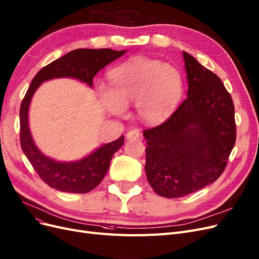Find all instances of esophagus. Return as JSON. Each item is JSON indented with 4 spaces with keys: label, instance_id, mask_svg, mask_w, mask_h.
Listing matches in <instances>:
<instances>
[{
    "label": "esophagus",
    "instance_id": "34e87169",
    "mask_svg": "<svg viewBox=\"0 0 259 259\" xmlns=\"http://www.w3.org/2000/svg\"><path fill=\"white\" fill-rule=\"evenodd\" d=\"M140 138H141V132L139 130H130L127 133L128 140H140Z\"/></svg>",
    "mask_w": 259,
    "mask_h": 259
}]
</instances>
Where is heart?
Returning <instances> with one entry per match:
<instances>
[{
  "label": "heart",
  "instance_id": "obj_1",
  "mask_svg": "<svg viewBox=\"0 0 259 259\" xmlns=\"http://www.w3.org/2000/svg\"><path fill=\"white\" fill-rule=\"evenodd\" d=\"M111 90L100 86V100L114 115H121L136 101L138 116L156 122L173 111L183 93V76L174 66L158 60H130L115 67L109 74Z\"/></svg>",
  "mask_w": 259,
  "mask_h": 259
}]
</instances>
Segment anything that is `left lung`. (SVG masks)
<instances>
[{
    "label": "left lung",
    "instance_id": "8db88e82",
    "mask_svg": "<svg viewBox=\"0 0 259 259\" xmlns=\"http://www.w3.org/2000/svg\"><path fill=\"white\" fill-rule=\"evenodd\" d=\"M187 98L162 123L143 131L145 171L160 196L177 198L214 183L236 142L235 107L221 79L184 52Z\"/></svg>",
    "mask_w": 259,
    "mask_h": 259
}]
</instances>
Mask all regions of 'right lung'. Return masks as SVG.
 Wrapping results in <instances>:
<instances>
[{
    "label": "right lung",
    "mask_w": 259,
    "mask_h": 259,
    "mask_svg": "<svg viewBox=\"0 0 259 259\" xmlns=\"http://www.w3.org/2000/svg\"><path fill=\"white\" fill-rule=\"evenodd\" d=\"M124 50L76 49L41 68L31 82L20 107V144L36 173L48 186L67 193H88L107 174L113 155L123 144L124 137L104 144L88 157L74 162H57L37 148L28 128V108L35 91L42 82L55 78H74L91 88L93 78Z\"/></svg>",
    "instance_id": "1"
}]
</instances>
